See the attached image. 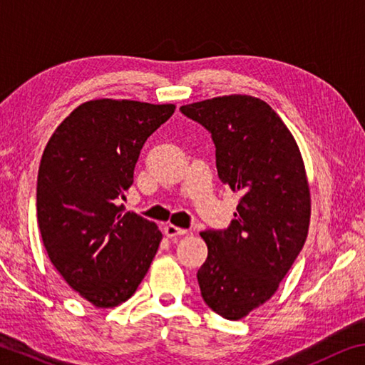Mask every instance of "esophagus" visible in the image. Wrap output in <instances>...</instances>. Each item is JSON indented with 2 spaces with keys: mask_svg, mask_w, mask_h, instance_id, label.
Instances as JSON below:
<instances>
[{
  "mask_svg": "<svg viewBox=\"0 0 365 365\" xmlns=\"http://www.w3.org/2000/svg\"><path fill=\"white\" fill-rule=\"evenodd\" d=\"M188 233V230H183V228H178L175 225H165L164 227V235L170 237V240H174L177 236H185Z\"/></svg>",
  "mask_w": 365,
  "mask_h": 365,
  "instance_id": "esophagus-1",
  "label": "esophagus"
}]
</instances>
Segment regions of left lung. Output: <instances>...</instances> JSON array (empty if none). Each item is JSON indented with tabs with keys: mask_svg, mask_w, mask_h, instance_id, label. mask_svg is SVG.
Returning <instances> with one entry per match:
<instances>
[{
	"mask_svg": "<svg viewBox=\"0 0 365 365\" xmlns=\"http://www.w3.org/2000/svg\"><path fill=\"white\" fill-rule=\"evenodd\" d=\"M180 111L210 132L218 178L242 195L227 230L202 231L197 269L210 309L237 321L268 302L308 236L311 197L300 150L267 102L223 96Z\"/></svg>",
	"mask_w": 365,
	"mask_h": 365,
	"instance_id": "obj_1",
	"label": "left lung"
}]
</instances>
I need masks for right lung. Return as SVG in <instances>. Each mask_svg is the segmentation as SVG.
<instances>
[{"label": "right lung", "instance_id": "right-lung-1", "mask_svg": "<svg viewBox=\"0 0 365 365\" xmlns=\"http://www.w3.org/2000/svg\"><path fill=\"white\" fill-rule=\"evenodd\" d=\"M175 105L98 98L81 103L46 145L36 215L49 260L97 308L128 300L163 240L156 223L124 212V191L147 138Z\"/></svg>", "mask_w": 365, "mask_h": 365}]
</instances>
